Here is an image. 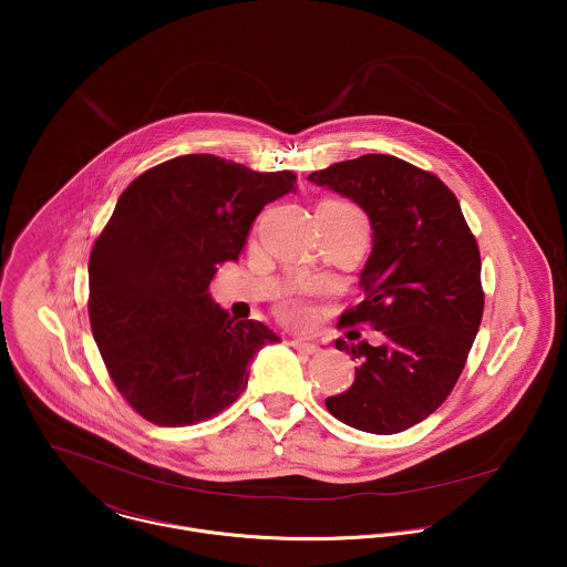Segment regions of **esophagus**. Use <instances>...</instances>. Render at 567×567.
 <instances>
[{"mask_svg": "<svg viewBox=\"0 0 567 567\" xmlns=\"http://www.w3.org/2000/svg\"><path fill=\"white\" fill-rule=\"evenodd\" d=\"M290 344H292L297 351L308 353V355H315V353H319V351H321V347H319V344H315V342H306V340H292Z\"/></svg>", "mask_w": 567, "mask_h": 567, "instance_id": "obj_1", "label": "esophagus"}]
</instances>
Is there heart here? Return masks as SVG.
<instances>
[{"mask_svg":"<svg viewBox=\"0 0 567 567\" xmlns=\"http://www.w3.org/2000/svg\"><path fill=\"white\" fill-rule=\"evenodd\" d=\"M321 205H327L336 212H342L347 216H355V218H362V212L358 207H353L351 203H342V200H324ZM279 317L286 321V323L295 324V327H306V324L315 321V308L312 303L299 295V292H288L281 301H279Z\"/></svg>","mask_w":567,"mask_h":567,"instance_id":"1","label":"heart"}]
</instances>
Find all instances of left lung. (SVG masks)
<instances>
[{"mask_svg":"<svg viewBox=\"0 0 567 567\" xmlns=\"http://www.w3.org/2000/svg\"><path fill=\"white\" fill-rule=\"evenodd\" d=\"M308 181L351 198L371 220L364 301L338 323L384 336L375 347L336 340L360 364L351 389L324 405L355 430L398 434L443 404L465 369L485 310L478 243L454 192L404 159L362 155Z\"/></svg>","mask_w":567,"mask_h":567,"instance_id":"obj_1","label":"left lung"}]
</instances>
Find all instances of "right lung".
Instances as JSON below:
<instances>
[{
	"label": "right lung",
	"mask_w": 567,
	"mask_h": 567,
	"mask_svg": "<svg viewBox=\"0 0 567 567\" xmlns=\"http://www.w3.org/2000/svg\"><path fill=\"white\" fill-rule=\"evenodd\" d=\"M295 183L290 169L183 155L122 192L91 248L89 321L115 389L151 423L223 412L243 395L255 353L279 340L259 321H234L207 290L264 205Z\"/></svg>",
	"instance_id": "obj_1"
}]
</instances>
